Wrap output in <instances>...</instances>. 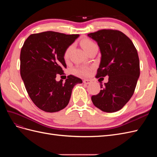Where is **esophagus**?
Segmentation results:
<instances>
[{"instance_id": "1", "label": "esophagus", "mask_w": 157, "mask_h": 157, "mask_svg": "<svg viewBox=\"0 0 157 157\" xmlns=\"http://www.w3.org/2000/svg\"><path fill=\"white\" fill-rule=\"evenodd\" d=\"M83 82L85 84H89L92 83V80H90L89 79H84V80H83Z\"/></svg>"}]
</instances>
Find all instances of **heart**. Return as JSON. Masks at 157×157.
Instances as JSON below:
<instances>
[{
	"label": "heart",
	"instance_id": "heart-1",
	"mask_svg": "<svg viewBox=\"0 0 157 157\" xmlns=\"http://www.w3.org/2000/svg\"><path fill=\"white\" fill-rule=\"evenodd\" d=\"M80 44L82 46L83 49L86 51V52H87L91 50L93 47H94L95 46H97L94 42L90 40V39H83L80 42ZM73 46H69V47H67L66 50H65L64 53H63V58L65 60H67L69 57V54L72 50ZM73 73L75 75H80V76H88L90 71H91V68L88 67H85V66H77L73 69Z\"/></svg>",
	"mask_w": 157,
	"mask_h": 157
}]
</instances>
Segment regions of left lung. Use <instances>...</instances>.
<instances>
[{
	"label": "left lung",
	"instance_id": "1",
	"mask_svg": "<svg viewBox=\"0 0 157 157\" xmlns=\"http://www.w3.org/2000/svg\"><path fill=\"white\" fill-rule=\"evenodd\" d=\"M98 42L101 54L96 77L109 76L99 94L92 96L94 105L107 113L119 111L134 94L140 75V59L132 41L122 32L101 29L88 34Z\"/></svg>",
	"mask_w": 157,
	"mask_h": 157
}]
</instances>
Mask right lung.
<instances>
[{"label":"right lung","instance_id":"obj_1","mask_svg":"<svg viewBox=\"0 0 157 157\" xmlns=\"http://www.w3.org/2000/svg\"><path fill=\"white\" fill-rule=\"evenodd\" d=\"M79 35L46 31L29 36L20 53V75L35 105L48 113L61 111L68 105L75 85L82 80L70 75L65 82L56 76L67 68L63 53Z\"/></svg>","mask_w":157,"mask_h":157}]
</instances>
